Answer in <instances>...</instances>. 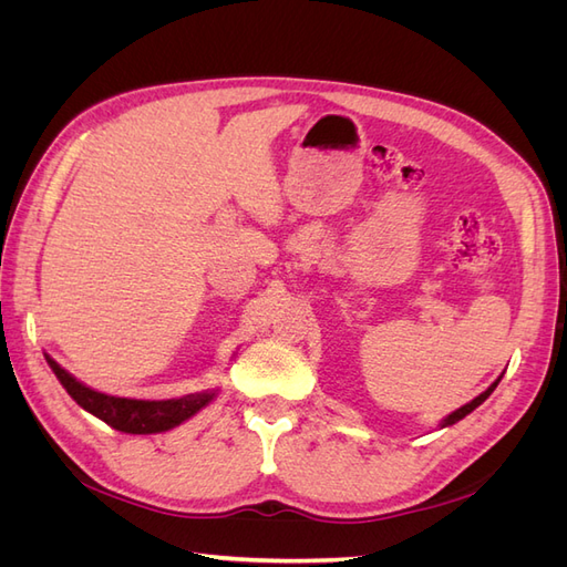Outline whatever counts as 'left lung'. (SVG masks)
<instances>
[{
  "label": "left lung",
  "mask_w": 567,
  "mask_h": 567,
  "mask_svg": "<svg viewBox=\"0 0 567 567\" xmlns=\"http://www.w3.org/2000/svg\"><path fill=\"white\" fill-rule=\"evenodd\" d=\"M502 375H504V373H502ZM502 375H499V379H496V381H494V383H492V385H489V388H487V390H485V392H483V394H477V398H475V400H471V402H468V404H463V406H461V409H456V411H452V414H450V416H447V419H444V421H442V423H440V425H442V427H447V425H452V423H456V421H461V419H463V416H468V414H471V411H473V409H477V406H480V404H483V402H485V400H487V398H489V394H492V392H494V388H496V385H499V381H502Z\"/></svg>",
  "instance_id": "left-lung-1"
}]
</instances>
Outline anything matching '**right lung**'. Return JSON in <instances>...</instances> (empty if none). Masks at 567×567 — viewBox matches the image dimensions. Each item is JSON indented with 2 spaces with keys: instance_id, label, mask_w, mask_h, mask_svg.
<instances>
[{
  "instance_id": "obj_1",
  "label": "right lung",
  "mask_w": 567,
  "mask_h": 567,
  "mask_svg": "<svg viewBox=\"0 0 567 567\" xmlns=\"http://www.w3.org/2000/svg\"><path fill=\"white\" fill-rule=\"evenodd\" d=\"M47 362L51 371L56 373L61 385L68 390V394L84 409L109 423L120 433L132 435H151V433H165L169 427L184 423L194 414L210 404L215 400V390H205L196 394H186V398L177 400H127V398H113V394L96 392L73 379L71 373L61 369L54 359L47 354Z\"/></svg>"
}]
</instances>
